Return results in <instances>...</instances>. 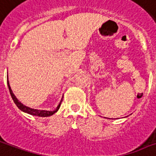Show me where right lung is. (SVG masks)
Instances as JSON below:
<instances>
[{"mask_svg": "<svg viewBox=\"0 0 156 156\" xmlns=\"http://www.w3.org/2000/svg\"><path fill=\"white\" fill-rule=\"evenodd\" d=\"M8 77V76H7ZM7 84H8V87H9V93L11 95V97L14 102L15 103V105H17V107L20 109V110H22L23 112L25 113H28L29 115H35V116H39V117H48V116H51V115H54L55 113L57 112L58 110H59V106H60V105H61V101H62V99L59 102V104L58 105V106L57 108L55 109V110L53 111H48V110H35V109H32V108H29V107L26 106L24 105H23L21 102L19 101V100L16 98L14 93H13V91H12L11 88H10V86H9V81L7 79Z\"/></svg>", "mask_w": 156, "mask_h": 156, "instance_id": "1", "label": "right lung"}]
</instances>
